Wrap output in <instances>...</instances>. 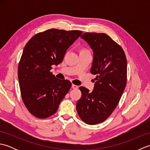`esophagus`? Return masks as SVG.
Here are the masks:
<instances>
[{
    "mask_svg": "<svg viewBox=\"0 0 150 150\" xmlns=\"http://www.w3.org/2000/svg\"><path fill=\"white\" fill-rule=\"evenodd\" d=\"M71 88H73V89H77L79 87H78V86H77V85H75V84H72V86H71Z\"/></svg>",
    "mask_w": 150,
    "mask_h": 150,
    "instance_id": "esophagus-1",
    "label": "esophagus"
}]
</instances>
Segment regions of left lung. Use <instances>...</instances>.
Masks as SVG:
<instances>
[{
	"label": "left lung",
	"instance_id": "left-lung-1",
	"mask_svg": "<svg viewBox=\"0 0 150 150\" xmlns=\"http://www.w3.org/2000/svg\"><path fill=\"white\" fill-rule=\"evenodd\" d=\"M93 52L91 73L96 75L94 90L79 88L76 105L79 116L94 125L107 119L119 104L126 86L127 60L122 47L105 33H84L81 37Z\"/></svg>",
	"mask_w": 150,
	"mask_h": 150
}]
</instances>
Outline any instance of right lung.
Returning a JSON list of instances; mask_svg holds the SVG:
<instances>
[{
  "label": "right lung",
  "instance_id": "obj_1",
  "mask_svg": "<svg viewBox=\"0 0 150 150\" xmlns=\"http://www.w3.org/2000/svg\"><path fill=\"white\" fill-rule=\"evenodd\" d=\"M82 33L50 29L35 35L25 46L18 66V82L22 101L35 117L46 119L56 113L69 91L71 82L57 79L50 70L62 61Z\"/></svg>",
  "mask_w": 150,
  "mask_h": 150
}]
</instances>
